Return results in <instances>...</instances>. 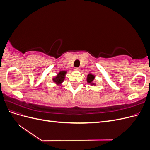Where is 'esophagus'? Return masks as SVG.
Masks as SVG:
<instances>
[{
    "label": "esophagus",
    "mask_w": 150,
    "mask_h": 150,
    "mask_svg": "<svg viewBox=\"0 0 150 150\" xmlns=\"http://www.w3.org/2000/svg\"><path fill=\"white\" fill-rule=\"evenodd\" d=\"M76 71H80V68L79 67H75V69H74Z\"/></svg>",
    "instance_id": "34e87169"
}]
</instances>
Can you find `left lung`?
Here are the masks:
<instances>
[{"label":"left lung","instance_id":"obj_1","mask_svg":"<svg viewBox=\"0 0 150 150\" xmlns=\"http://www.w3.org/2000/svg\"><path fill=\"white\" fill-rule=\"evenodd\" d=\"M94 76L92 75L91 74H89L88 76V78H87V81L88 83H91V84H94L92 83V82L94 80Z\"/></svg>","mask_w":150,"mask_h":150}]
</instances>
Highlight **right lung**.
Segmentation results:
<instances>
[{
  "mask_svg": "<svg viewBox=\"0 0 150 150\" xmlns=\"http://www.w3.org/2000/svg\"><path fill=\"white\" fill-rule=\"evenodd\" d=\"M66 73V71H61V72H59V73L57 74V76L56 77V78H53V81L56 84H61L62 82H63V81H64Z\"/></svg>",
  "mask_w": 150,
  "mask_h": 150,
  "instance_id": "right-lung-1",
  "label": "right lung"
}]
</instances>
